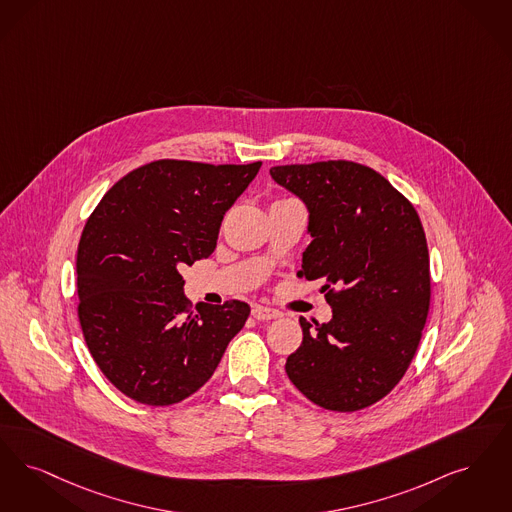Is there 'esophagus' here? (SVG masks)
<instances>
[{
	"label": "esophagus",
	"instance_id": "obj_1",
	"mask_svg": "<svg viewBox=\"0 0 512 512\" xmlns=\"http://www.w3.org/2000/svg\"><path fill=\"white\" fill-rule=\"evenodd\" d=\"M251 314H253L255 320H274V318H280V312L276 308L259 307V305L253 307Z\"/></svg>",
	"mask_w": 512,
	"mask_h": 512
}]
</instances>
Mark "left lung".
Masks as SVG:
<instances>
[{
	"mask_svg": "<svg viewBox=\"0 0 512 512\" xmlns=\"http://www.w3.org/2000/svg\"><path fill=\"white\" fill-rule=\"evenodd\" d=\"M308 209L299 276L324 280L328 324L301 318L289 381L320 408L358 411L404 377L430 305L429 249L415 207L366 165L331 160L270 169Z\"/></svg>",
	"mask_w": 512,
	"mask_h": 512,
	"instance_id": "left-lung-1",
	"label": "left lung"
}]
</instances>
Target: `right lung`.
<instances>
[{
  "label": "right lung",
  "instance_id": "1",
  "mask_svg": "<svg viewBox=\"0 0 512 512\" xmlns=\"http://www.w3.org/2000/svg\"><path fill=\"white\" fill-rule=\"evenodd\" d=\"M259 169L158 160L122 177L87 219L76 261L83 337L131 400L188 398L244 328L242 301L190 310L181 268L213 253L226 211Z\"/></svg>",
  "mask_w": 512,
  "mask_h": 512
}]
</instances>
